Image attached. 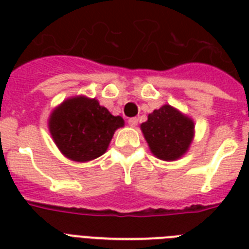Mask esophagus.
Returning <instances> with one entry per match:
<instances>
[{
	"label": "esophagus",
	"mask_w": 249,
	"mask_h": 249,
	"mask_svg": "<svg viewBox=\"0 0 249 249\" xmlns=\"http://www.w3.org/2000/svg\"><path fill=\"white\" fill-rule=\"evenodd\" d=\"M128 123L130 126H137V124H138V119H137V117H130V119H128Z\"/></svg>",
	"instance_id": "34e87169"
}]
</instances>
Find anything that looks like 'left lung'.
Listing matches in <instances>:
<instances>
[{"mask_svg": "<svg viewBox=\"0 0 249 249\" xmlns=\"http://www.w3.org/2000/svg\"><path fill=\"white\" fill-rule=\"evenodd\" d=\"M141 130L152 155L164 161H174L189 151L195 124L179 109L164 105L148 113L147 121L141 124Z\"/></svg>", "mask_w": 249, "mask_h": 249, "instance_id": "obj_1", "label": "left lung"}]
</instances>
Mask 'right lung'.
<instances>
[{
    "label": "right lung",
    "instance_id": "right-lung-1",
    "mask_svg": "<svg viewBox=\"0 0 249 249\" xmlns=\"http://www.w3.org/2000/svg\"><path fill=\"white\" fill-rule=\"evenodd\" d=\"M124 124L123 117L113 116L98 99L85 95L67 98L53 109L48 121L56 147L77 163L103 155L115 132Z\"/></svg>",
    "mask_w": 249,
    "mask_h": 249
}]
</instances>
